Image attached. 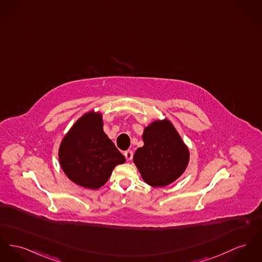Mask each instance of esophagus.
I'll return each mask as SVG.
<instances>
[{
	"label": "esophagus",
	"mask_w": 262,
	"mask_h": 262,
	"mask_svg": "<svg viewBox=\"0 0 262 262\" xmlns=\"http://www.w3.org/2000/svg\"><path fill=\"white\" fill-rule=\"evenodd\" d=\"M123 155L125 156V158H126V160H132L133 159V156H134V152L130 150V149H128V150H126V151H124V154Z\"/></svg>",
	"instance_id": "1"
}]
</instances>
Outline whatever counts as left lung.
<instances>
[{
	"mask_svg": "<svg viewBox=\"0 0 262 262\" xmlns=\"http://www.w3.org/2000/svg\"><path fill=\"white\" fill-rule=\"evenodd\" d=\"M142 140L143 146L134 154V163L146 184L165 187L184 173L190 151L168 119L155 120L145 126Z\"/></svg>",
	"mask_w": 262,
	"mask_h": 262,
	"instance_id": "8db88e82",
	"label": "left lung"
}]
</instances>
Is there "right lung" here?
Instances as JSON below:
<instances>
[{
  "instance_id": "1",
  "label": "right lung",
  "mask_w": 262,
  "mask_h": 262,
  "mask_svg": "<svg viewBox=\"0 0 262 262\" xmlns=\"http://www.w3.org/2000/svg\"><path fill=\"white\" fill-rule=\"evenodd\" d=\"M103 115L94 110L82 115L62 139L58 159L73 183L97 190L107 183L114 168L125 162L103 128Z\"/></svg>"
}]
</instances>
